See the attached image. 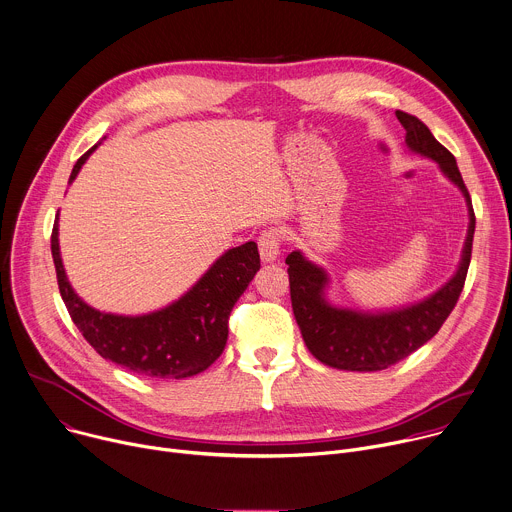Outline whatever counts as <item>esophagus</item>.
Returning a JSON list of instances; mask_svg holds the SVG:
<instances>
[{"label": "esophagus", "mask_w": 512, "mask_h": 512, "mask_svg": "<svg viewBox=\"0 0 512 512\" xmlns=\"http://www.w3.org/2000/svg\"><path fill=\"white\" fill-rule=\"evenodd\" d=\"M280 246H282L280 230L278 228H266L258 238V248H260L262 262H274L280 254Z\"/></svg>", "instance_id": "obj_1"}]
</instances>
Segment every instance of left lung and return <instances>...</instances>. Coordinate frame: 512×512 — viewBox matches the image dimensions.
Returning a JSON list of instances; mask_svg holds the SVG:
<instances>
[{
	"label": "left lung",
	"instance_id": "1",
	"mask_svg": "<svg viewBox=\"0 0 512 512\" xmlns=\"http://www.w3.org/2000/svg\"><path fill=\"white\" fill-rule=\"evenodd\" d=\"M395 115L405 129V143L410 145V149L434 159L446 177H450L466 197L470 226L462 262L454 278L430 298L407 306V309L365 315L331 306L323 294L329 282L325 270L306 260L300 252L288 254L286 264L290 300L302 339L321 363L335 369L381 371L426 345L450 317L464 288L470 266L476 218L456 159L442 143L436 141V137L418 117L403 111H395Z\"/></svg>",
	"mask_w": 512,
	"mask_h": 512
}]
</instances>
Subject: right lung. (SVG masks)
I'll use <instances>...</instances> for the list:
<instances>
[{"label":"right lung","mask_w":512,"mask_h":512,"mask_svg":"<svg viewBox=\"0 0 512 512\" xmlns=\"http://www.w3.org/2000/svg\"><path fill=\"white\" fill-rule=\"evenodd\" d=\"M92 149L76 161L68 183L74 181ZM50 246L62 300L90 347L102 359L159 379L197 375L222 355L234 304L260 270L258 246L246 242L218 258L185 296L165 309L143 317H121L94 311L72 290L60 258L58 214Z\"/></svg>","instance_id":"obj_1"}]
</instances>
